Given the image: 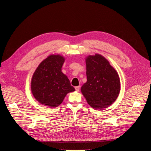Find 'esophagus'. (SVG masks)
Returning a JSON list of instances; mask_svg holds the SVG:
<instances>
[{"label":"esophagus","mask_w":151,"mask_h":151,"mask_svg":"<svg viewBox=\"0 0 151 151\" xmlns=\"http://www.w3.org/2000/svg\"><path fill=\"white\" fill-rule=\"evenodd\" d=\"M75 90H76V91H79V90H80V87H79V86H77V87H75Z\"/></svg>","instance_id":"34e87169"}]
</instances>
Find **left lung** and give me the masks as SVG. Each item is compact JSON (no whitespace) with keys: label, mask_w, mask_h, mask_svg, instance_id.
<instances>
[{"label":"left lung","mask_w":151,"mask_h":151,"mask_svg":"<svg viewBox=\"0 0 151 151\" xmlns=\"http://www.w3.org/2000/svg\"><path fill=\"white\" fill-rule=\"evenodd\" d=\"M86 66L87 81L82 86V93L93 108H106L119 95V76L109 61L99 54L88 56L86 59Z\"/></svg>","instance_id":"1"}]
</instances>
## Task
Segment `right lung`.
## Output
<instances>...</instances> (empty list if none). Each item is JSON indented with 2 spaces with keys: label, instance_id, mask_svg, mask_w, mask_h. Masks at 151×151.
Listing matches in <instances>:
<instances>
[{
  "label": "right lung",
  "instance_id": "add662e5",
  "mask_svg": "<svg viewBox=\"0 0 151 151\" xmlns=\"http://www.w3.org/2000/svg\"><path fill=\"white\" fill-rule=\"evenodd\" d=\"M64 61L62 56L51 55L42 61L35 70L31 90L35 98L41 104L57 107L68 93L75 90L61 72Z\"/></svg>",
  "mask_w": 151,
  "mask_h": 151
}]
</instances>
